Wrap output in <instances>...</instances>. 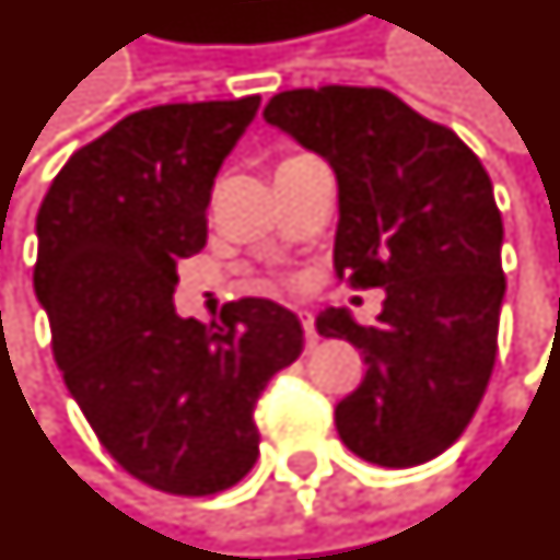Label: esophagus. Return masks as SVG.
<instances>
[{
  "label": "esophagus",
  "instance_id": "esophagus-1",
  "mask_svg": "<svg viewBox=\"0 0 560 560\" xmlns=\"http://www.w3.org/2000/svg\"><path fill=\"white\" fill-rule=\"evenodd\" d=\"M300 324H303L306 348H312V346H315V342H318V330H315V320H312V315H308V312H303V315H300Z\"/></svg>",
  "mask_w": 560,
  "mask_h": 560
}]
</instances>
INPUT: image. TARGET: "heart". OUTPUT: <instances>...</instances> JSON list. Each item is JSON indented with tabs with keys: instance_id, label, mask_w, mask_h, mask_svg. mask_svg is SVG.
Returning a JSON list of instances; mask_svg holds the SVG:
<instances>
[{
	"instance_id": "heart-1",
	"label": "heart",
	"mask_w": 560,
	"mask_h": 560,
	"mask_svg": "<svg viewBox=\"0 0 560 560\" xmlns=\"http://www.w3.org/2000/svg\"><path fill=\"white\" fill-rule=\"evenodd\" d=\"M288 160H293V158H288ZM288 160H281V163H288Z\"/></svg>"
}]
</instances>
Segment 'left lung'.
Masks as SVG:
<instances>
[{"label":"left lung","instance_id":"1","mask_svg":"<svg viewBox=\"0 0 560 560\" xmlns=\"http://www.w3.org/2000/svg\"><path fill=\"white\" fill-rule=\"evenodd\" d=\"M339 182L336 279L385 288L361 327L327 308L320 336L361 348L366 375L336 402L339 440L378 467L443 455L470 424L498 358L503 221L467 144L385 88H300L264 108Z\"/></svg>","mask_w":560,"mask_h":560}]
</instances>
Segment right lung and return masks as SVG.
Masks as SVG:
<instances>
[{
	"mask_svg": "<svg viewBox=\"0 0 560 560\" xmlns=\"http://www.w3.org/2000/svg\"><path fill=\"white\" fill-rule=\"evenodd\" d=\"M260 96L132 112L78 148L35 218L33 284L62 382L139 482L206 498L260 455L254 406L303 351V327L245 296L221 324L172 306L178 260L206 245L214 175Z\"/></svg>",
	"mask_w": 560,
	"mask_h": 560,
	"instance_id": "add662e5",
	"label": "right lung"
}]
</instances>
